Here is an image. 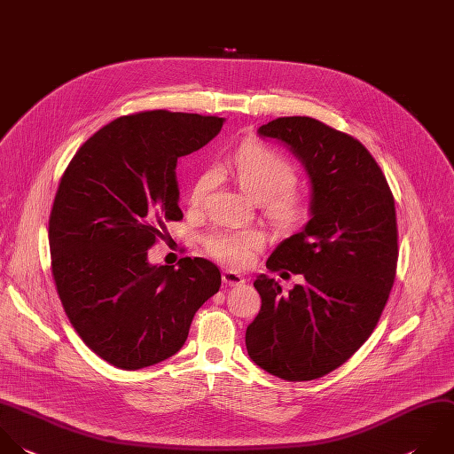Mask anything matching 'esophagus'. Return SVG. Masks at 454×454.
I'll list each match as a JSON object with an SVG mask.
<instances>
[{"label": "esophagus", "instance_id": "34e87169", "mask_svg": "<svg viewBox=\"0 0 454 454\" xmlns=\"http://www.w3.org/2000/svg\"><path fill=\"white\" fill-rule=\"evenodd\" d=\"M222 278H223V282H225L227 286H241V284L245 282V278H243L239 273L232 271V270H225V271L222 273Z\"/></svg>", "mask_w": 454, "mask_h": 454}]
</instances>
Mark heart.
I'll return each mask as SVG.
<instances>
[{
	"mask_svg": "<svg viewBox=\"0 0 454 454\" xmlns=\"http://www.w3.org/2000/svg\"><path fill=\"white\" fill-rule=\"evenodd\" d=\"M218 170L229 174L250 199L259 202L264 215L275 225L289 229L303 218V200L293 190L296 183L294 167L275 149L262 144H247L222 161ZM216 181L218 174L215 168L202 172L192 190V202L195 206L202 204ZM262 245L264 234L257 229L216 231L206 238V250L232 268L250 264Z\"/></svg>",
	"mask_w": 454,
	"mask_h": 454,
	"instance_id": "heart-1",
	"label": "heart"
}]
</instances>
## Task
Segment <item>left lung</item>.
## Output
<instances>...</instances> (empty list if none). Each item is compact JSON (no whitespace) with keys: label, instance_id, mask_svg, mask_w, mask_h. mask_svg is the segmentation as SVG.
<instances>
[{"label":"left lung","instance_id":"left-lung-1","mask_svg":"<svg viewBox=\"0 0 454 454\" xmlns=\"http://www.w3.org/2000/svg\"><path fill=\"white\" fill-rule=\"evenodd\" d=\"M286 144L312 188L310 220L266 261L301 275L287 294L275 278L254 282L262 305L248 325L250 358L287 381L342 365L372 333L397 266V223L387 179L353 137L310 117H280L257 131Z\"/></svg>","mask_w":454,"mask_h":454}]
</instances>
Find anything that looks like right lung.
Instances as JSON below:
<instances>
[{
    "label": "right lung",
    "instance_id": "1",
    "mask_svg": "<svg viewBox=\"0 0 454 454\" xmlns=\"http://www.w3.org/2000/svg\"><path fill=\"white\" fill-rule=\"evenodd\" d=\"M223 119L167 110L101 128L66 168L50 216L51 270L83 342L135 371L176 355L195 312L222 286L202 257L153 266L147 250L183 218L177 160L211 142Z\"/></svg>",
    "mask_w": 454,
    "mask_h": 454
}]
</instances>
